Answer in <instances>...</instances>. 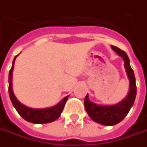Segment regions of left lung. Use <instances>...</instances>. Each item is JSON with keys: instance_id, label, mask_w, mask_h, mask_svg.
<instances>
[{"instance_id": "8db88e82", "label": "left lung", "mask_w": 147, "mask_h": 147, "mask_svg": "<svg viewBox=\"0 0 147 147\" xmlns=\"http://www.w3.org/2000/svg\"><path fill=\"white\" fill-rule=\"evenodd\" d=\"M111 48L123 59L124 68L129 80L128 94L119 103L113 105H100L95 104L89 100L88 94H87L84 100L85 109L89 117L93 121L105 126H113L121 122L132 108L137 95L136 79L133 70L130 66L128 56L125 51L115 46H111Z\"/></svg>"}]
</instances>
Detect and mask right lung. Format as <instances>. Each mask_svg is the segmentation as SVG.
Instances as JSON below:
<instances>
[{"instance_id":"obj_1","label":"right lung","mask_w":147,"mask_h":147,"mask_svg":"<svg viewBox=\"0 0 147 147\" xmlns=\"http://www.w3.org/2000/svg\"><path fill=\"white\" fill-rule=\"evenodd\" d=\"M17 56L18 55H16L14 58L12 67L9 73V95L15 110H17V112L24 119L32 123H48L56 120L61 115L69 96L62 99L55 106L45 108V109H32L20 102V100L14 96L13 88H12V74L14 69V61Z\"/></svg>"}]
</instances>
